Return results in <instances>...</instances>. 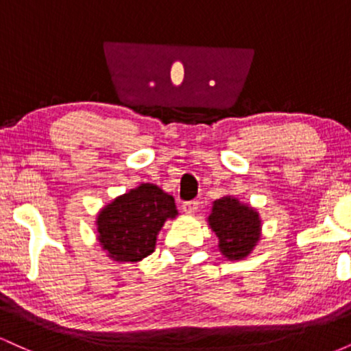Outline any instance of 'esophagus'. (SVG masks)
<instances>
[{
	"label": "esophagus",
	"instance_id": "34e87169",
	"mask_svg": "<svg viewBox=\"0 0 351 351\" xmlns=\"http://www.w3.org/2000/svg\"><path fill=\"white\" fill-rule=\"evenodd\" d=\"M181 209H183L186 215H193V213L198 211V201H184V203L181 204Z\"/></svg>",
	"mask_w": 351,
	"mask_h": 351
}]
</instances>
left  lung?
Here are the masks:
<instances>
[{
    "label": "left lung",
    "mask_w": 351,
    "mask_h": 351,
    "mask_svg": "<svg viewBox=\"0 0 351 351\" xmlns=\"http://www.w3.org/2000/svg\"><path fill=\"white\" fill-rule=\"evenodd\" d=\"M208 221L219 239V251L228 259H243L259 241V213L232 196L216 199Z\"/></svg>",
    "instance_id": "1"
}]
</instances>
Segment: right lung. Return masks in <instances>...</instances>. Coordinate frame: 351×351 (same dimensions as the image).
Returning a JSON list of instances; mask_svg holds the SVG:
<instances>
[{
	"mask_svg": "<svg viewBox=\"0 0 351 351\" xmlns=\"http://www.w3.org/2000/svg\"><path fill=\"white\" fill-rule=\"evenodd\" d=\"M176 215L173 196L156 184L142 183L99 213V243L114 261L138 263L155 251L156 234Z\"/></svg>",
	"mask_w": 351,
	"mask_h": 351,
	"instance_id": "right-lung-1",
	"label": "right lung"
}]
</instances>
